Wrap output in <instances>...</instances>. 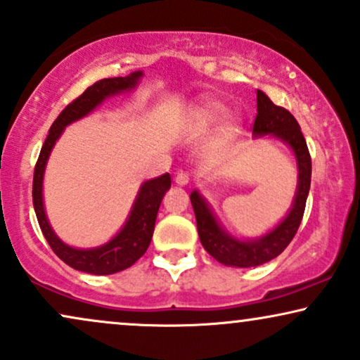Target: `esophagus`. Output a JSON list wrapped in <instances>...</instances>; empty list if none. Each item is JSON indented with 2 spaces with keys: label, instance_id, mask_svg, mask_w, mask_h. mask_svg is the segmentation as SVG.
<instances>
[{
  "label": "esophagus",
  "instance_id": "obj_1",
  "mask_svg": "<svg viewBox=\"0 0 360 360\" xmlns=\"http://www.w3.org/2000/svg\"><path fill=\"white\" fill-rule=\"evenodd\" d=\"M174 183L177 184V186H186L189 183V174H186V172H177L176 174V177H174Z\"/></svg>",
  "mask_w": 360,
  "mask_h": 360
}]
</instances>
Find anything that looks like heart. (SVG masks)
Returning <instances> with one entry per match:
<instances>
[{
    "mask_svg": "<svg viewBox=\"0 0 360 360\" xmlns=\"http://www.w3.org/2000/svg\"><path fill=\"white\" fill-rule=\"evenodd\" d=\"M226 114V105L216 98H206L194 109L193 117L199 125H211L218 122Z\"/></svg>",
    "mask_w": 360,
    "mask_h": 360,
    "instance_id": "obj_1",
    "label": "heart"
}]
</instances>
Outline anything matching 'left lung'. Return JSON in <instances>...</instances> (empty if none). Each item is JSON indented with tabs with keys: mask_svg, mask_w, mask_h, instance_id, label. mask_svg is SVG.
Returning <instances> with one entry per match:
<instances>
[{
	"mask_svg": "<svg viewBox=\"0 0 360 360\" xmlns=\"http://www.w3.org/2000/svg\"><path fill=\"white\" fill-rule=\"evenodd\" d=\"M257 109L258 114L253 124V136L274 137L288 146L295 155L298 169L297 189L292 207L285 214V218L259 238H236L223 228L213 207L198 189H194L189 196L194 214H196L201 245L216 262L235 268L263 265L278 257L281 251L287 248L304 218L305 202L310 191L311 159L295 117L283 107L275 105L262 90H257Z\"/></svg>",
	"mask_w": 360,
	"mask_h": 360,
	"instance_id": "left-lung-1",
	"label": "left lung"
}]
</instances>
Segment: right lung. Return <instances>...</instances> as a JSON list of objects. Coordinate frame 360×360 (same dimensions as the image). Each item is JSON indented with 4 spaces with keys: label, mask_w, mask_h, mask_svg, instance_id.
Masks as SVG:
<instances>
[{
    "label": "right lung",
    "mask_w": 360,
    "mask_h": 360,
    "mask_svg": "<svg viewBox=\"0 0 360 360\" xmlns=\"http://www.w3.org/2000/svg\"><path fill=\"white\" fill-rule=\"evenodd\" d=\"M142 77H144V73L137 70L127 77L103 79L89 86L79 98H75L70 105L65 107L62 114L56 117L55 122L51 124L45 144L40 150V158L34 166L33 206L38 224H40L43 236L46 238L56 257L67 263L68 266H72L73 270L85 271L90 275H112L117 271H122L125 268L132 266L146 253L150 240H153L159 206H161L164 194L171 188V176L167 172L155 177V179L144 181L141 184L124 226L107 243L95 246V248H75V246L67 245L60 240L51 228L49 218H46L45 202H43V177H45L46 162H49L51 150L63 134L65 127L84 119L107 98L124 92H131L139 85Z\"/></svg>",
    "instance_id": "right-lung-1"
}]
</instances>
